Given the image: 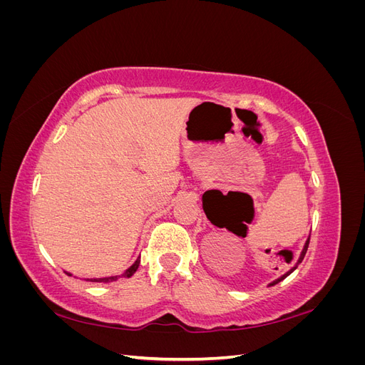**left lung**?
<instances>
[{
	"label": "left lung",
	"mask_w": 365,
	"mask_h": 365,
	"mask_svg": "<svg viewBox=\"0 0 365 365\" xmlns=\"http://www.w3.org/2000/svg\"><path fill=\"white\" fill-rule=\"evenodd\" d=\"M309 239H311V237H307V240H306V244H304V247H303V250H302V254H300V257H298V260H297V263L294 264V267L288 271V272H286V274H283L282 275V277H279V279H275L274 282H271L269 283V286H274V284H277L279 282H282V280H284L286 277H288V275L289 274H292L295 269H297V267H298V264H300L302 262H303V259H304V256H306V251H307V247H309Z\"/></svg>",
	"instance_id": "1"
}]
</instances>
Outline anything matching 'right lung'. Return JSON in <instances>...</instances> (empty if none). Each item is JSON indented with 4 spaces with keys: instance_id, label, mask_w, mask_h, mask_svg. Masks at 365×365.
Listing matches in <instances>:
<instances>
[{
    "instance_id": "right-lung-1",
    "label": "right lung",
    "mask_w": 365,
    "mask_h": 365,
    "mask_svg": "<svg viewBox=\"0 0 365 365\" xmlns=\"http://www.w3.org/2000/svg\"><path fill=\"white\" fill-rule=\"evenodd\" d=\"M138 267H140V259H137L135 262H134V264H132V267H129L123 274L121 275H113V277H103V279H88L90 282H94V283H109V282H115L117 279H120V277H126V279H129L130 275H134V272L138 269ZM65 274H68V275H71L70 272H67L65 271Z\"/></svg>"
}]
</instances>
